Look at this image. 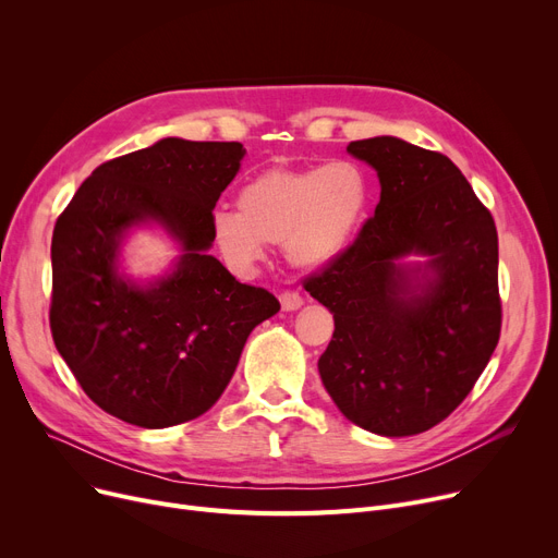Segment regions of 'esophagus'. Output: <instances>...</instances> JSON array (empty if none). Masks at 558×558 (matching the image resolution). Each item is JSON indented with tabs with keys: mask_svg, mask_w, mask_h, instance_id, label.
I'll list each match as a JSON object with an SVG mask.
<instances>
[{
	"mask_svg": "<svg viewBox=\"0 0 558 558\" xmlns=\"http://www.w3.org/2000/svg\"><path fill=\"white\" fill-rule=\"evenodd\" d=\"M280 305H282L284 312H294V310H299L303 305V296L299 294V291H294V289H284L282 294H280Z\"/></svg>",
	"mask_w": 558,
	"mask_h": 558,
	"instance_id": "34e87169",
	"label": "esophagus"
}]
</instances>
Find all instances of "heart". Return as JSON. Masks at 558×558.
<instances>
[{"instance_id": "obj_1", "label": "heart", "mask_w": 558, "mask_h": 558, "mask_svg": "<svg viewBox=\"0 0 558 558\" xmlns=\"http://www.w3.org/2000/svg\"><path fill=\"white\" fill-rule=\"evenodd\" d=\"M371 203L366 173L353 160L264 169L238 192V215L213 217V240L228 267L253 271L262 244H282L296 267H324L348 248Z\"/></svg>"}]
</instances>
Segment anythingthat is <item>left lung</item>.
I'll use <instances>...</instances> for the list:
<instances>
[{
  "instance_id": "obj_1",
  "label": "left lung",
  "mask_w": 558,
  "mask_h": 558,
  "mask_svg": "<svg viewBox=\"0 0 558 558\" xmlns=\"http://www.w3.org/2000/svg\"><path fill=\"white\" fill-rule=\"evenodd\" d=\"M379 175L355 242L303 280L335 314L318 373L341 414L383 434H421L473 391L502 330L497 230L459 167L398 137L348 144ZM432 254L437 280L402 300L395 259Z\"/></svg>"
}]
</instances>
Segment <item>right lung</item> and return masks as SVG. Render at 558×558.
I'll use <instances>...</instances> for the list:
<instances>
[{
	"mask_svg": "<svg viewBox=\"0 0 558 558\" xmlns=\"http://www.w3.org/2000/svg\"><path fill=\"white\" fill-rule=\"evenodd\" d=\"M244 158L240 142L165 137L99 165L51 240L49 328L76 383L106 414L137 427L198 418L219 400L251 330L280 310L208 255L213 210ZM160 220L186 248L149 290L116 276L126 227Z\"/></svg>",
	"mask_w": 558,
	"mask_h": 558,
	"instance_id": "1",
	"label": "right lung"
}]
</instances>
